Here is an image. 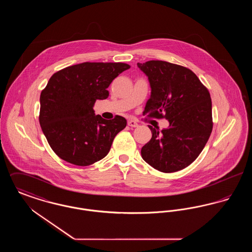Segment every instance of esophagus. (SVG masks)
Returning a JSON list of instances; mask_svg holds the SVG:
<instances>
[{"instance_id": "obj_1", "label": "esophagus", "mask_w": 252, "mask_h": 252, "mask_svg": "<svg viewBox=\"0 0 252 252\" xmlns=\"http://www.w3.org/2000/svg\"><path fill=\"white\" fill-rule=\"evenodd\" d=\"M127 125H128L129 126H131V127H138V126H139V125H138V123H137L136 121H128Z\"/></svg>"}]
</instances>
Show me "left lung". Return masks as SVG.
<instances>
[{"label": "left lung", "mask_w": 252, "mask_h": 252, "mask_svg": "<svg viewBox=\"0 0 252 252\" xmlns=\"http://www.w3.org/2000/svg\"><path fill=\"white\" fill-rule=\"evenodd\" d=\"M137 65L151 87L144 115L169 122L160 131L148 126L152 138L143 146L142 157L160 172L180 171L199 156L213 130L210 93L186 67L161 60Z\"/></svg>", "instance_id": "1"}]
</instances>
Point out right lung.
Instances as JSON below:
<instances>
[{
	"mask_svg": "<svg viewBox=\"0 0 252 252\" xmlns=\"http://www.w3.org/2000/svg\"><path fill=\"white\" fill-rule=\"evenodd\" d=\"M130 66L121 62H84L55 72L40 94L39 124L53 151L67 162L88 166L108 155L115 136L126 126L95 115L96 100Z\"/></svg>",
	"mask_w": 252,
	"mask_h": 252,
	"instance_id": "obj_1",
	"label": "right lung"
}]
</instances>
